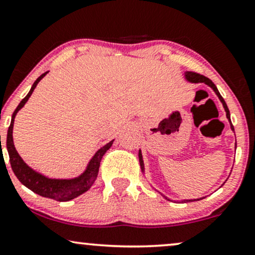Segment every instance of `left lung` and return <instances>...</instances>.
Wrapping results in <instances>:
<instances>
[{
  "label": "left lung",
  "instance_id": "8db88e82",
  "mask_svg": "<svg viewBox=\"0 0 255 255\" xmlns=\"http://www.w3.org/2000/svg\"><path fill=\"white\" fill-rule=\"evenodd\" d=\"M186 79L188 80V81H191V82H195V83H198V82H205L206 85H208L209 87H211V88H213V90L215 92V94L218 95V98L220 99V101L222 102V105H224V108H225V111H226V115H227V119L228 120H230V122H231V117H230V111H228V107H227V105H226V102H225V100L222 99V96L220 95V93H219V90H218V88L217 87H215V85L213 82L211 81V80L208 79V77H206V76H204V75H201V74H198V73H194V72H187L186 73ZM231 128H232V130H234V127H233V125H232V122H231ZM138 160H140V166H141V169H144V167H143V160H142V154H141V150L138 151ZM167 200H169L168 198H166ZM196 200H200V199H196ZM186 202H189V201H194V200H185Z\"/></svg>",
  "mask_w": 255,
  "mask_h": 255
}]
</instances>
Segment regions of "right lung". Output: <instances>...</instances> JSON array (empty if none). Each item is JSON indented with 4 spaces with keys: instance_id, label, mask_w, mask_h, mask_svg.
<instances>
[{
    "instance_id": "1",
    "label": "right lung",
    "mask_w": 255,
    "mask_h": 255,
    "mask_svg": "<svg viewBox=\"0 0 255 255\" xmlns=\"http://www.w3.org/2000/svg\"><path fill=\"white\" fill-rule=\"evenodd\" d=\"M46 72L42 74L40 77H37L36 81L34 82L31 89L29 90L27 96L22 100L20 105L17 106V108L15 109V112L12 113L11 122L10 126L8 128V134H7V149L9 153V161H10V166L16 178L20 180L22 185H24L27 188L33 191L36 194L44 196V198H49L56 201H69L76 196L83 194V193L88 191L90 187L93 186V183L98 178L99 168H100V162H101L102 156L105 155V153L109 148L112 147L113 141L108 142L106 146H104L101 149H99L95 153V155L93 156V159L90 160L88 167L85 170V173L81 174L79 178L70 179V180H60V179H48L46 176H43L42 174L35 172L27 166V163L22 160V157L18 155V153L15 149L14 141H12V127H14V119L17 114V112L23 107L25 102L28 101V99L30 98V95L33 94L35 87L37 86V83L41 81V79L43 76H46Z\"/></svg>"
}]
</instances>
